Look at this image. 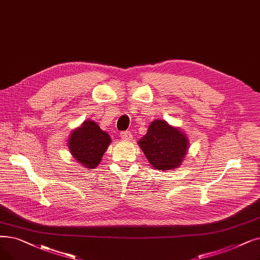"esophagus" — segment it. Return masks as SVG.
I'll return each instance as SVG.
<instances>
[{
    "mask_svg": "<svg viewBox=\"0 0 260 260\" xmlns=\"http://www.w3.org/2000/svg\"><path fill=\"white\" fill-rule=\"evenodd\" d=\"M120 136L123 140H132V138H133V135L131 132H122L120 134Z\"/></svg>",
    "mask_w": 260,
    "mask_h": 260,
    "instance_id": "esophagus-1",
    "label": "esophagus"
}]
</instances>
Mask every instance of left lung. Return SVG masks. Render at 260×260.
<instances>
[{
  "instance_id": "1",
  "label": "left lung",
  "mask_w": 260,
  "mask_h": 260,
  "mask_svg": "<svg viewBox=\"0 0 260 260\" xmlns=\"http://www.w3.org/2000/svg\"><path fill=\"white\" fill-rule=\"evenodd\" d=\"M138 145L154 169L168 171L182 166L188 153L189 139L180 128L156 119L151 122Z\"/></svg>"
}]
</instances>
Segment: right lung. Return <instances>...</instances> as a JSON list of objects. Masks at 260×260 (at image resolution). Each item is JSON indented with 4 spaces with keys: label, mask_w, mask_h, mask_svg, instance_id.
Wrapping results in <instances>:
<instances>
[{
    "label": "right lung",
    "mask_w": 260,
    "mask_h": 260,
    "mask_svg": "<svg viewBox=\"0 0 260 260\" xmlns=\"http://www.w3.org/2000/svg\"><path fill=\"white\" fill-rule=\"evenodd\" d=\"M111 142L109 134L99 124L85 120L68 138V148L74 159L86 169H95Z\"/></svg>",
    "instance_id": "right-lung-1"
}]
</instances>
